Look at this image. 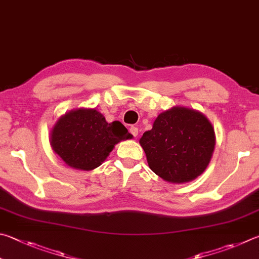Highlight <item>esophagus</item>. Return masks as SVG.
I'll return each instance as SVG.
<instances>
[{"mask_svg": "<svg viewBox=\"0 0 259 259\" xmlns=\"http://www.w3.org/2000/svg\"><path fill=\"white\" fill-rule=\"evenodd\" d=\"M129 131H130V134L134 136V137H137V136H138V128H137V126H130Z\"/></svg>", "mask_w": 259, "mask_h": 259, "instance_id": "obj_1", "label": "esophagus"}]
</instances>
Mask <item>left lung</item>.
Listing matches in <instances>:
<instances>
[{
	"label": "left lung",
	"mask_w": 259,
	"mask_h": 259,
	"mask_svg": "<svg viewBox=\"0 0 259 259\" xmlns=\"http://www.w3.org/2000/svg\"><path fill=\"white\" fill-rule=\"evenodd\" d=\"M155 175L171 183L195 180L210 162L215 133L203 113L175 106L162 112L139 140Z\"/></svg>",
	"instance_id": "left-lung-1"
}]
</instances>
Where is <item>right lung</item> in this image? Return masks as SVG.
<instances>
[{"label":"right lung","mask_w":259,"mask_h":259,"mask_svg":"<svg viewBox=\"0 0 259 259\" xmlns=\"http://www.w3.org/2000/svg\"><path fill=\"white\" fill-rule=\"evenodd\" d=\"M131 138L121 122L109 123L95 109H77L56 121L51 146L68 166L91 171L105 161L117 143Z\"/></svg>","instance_id":"obj_1"}]
</instances>
